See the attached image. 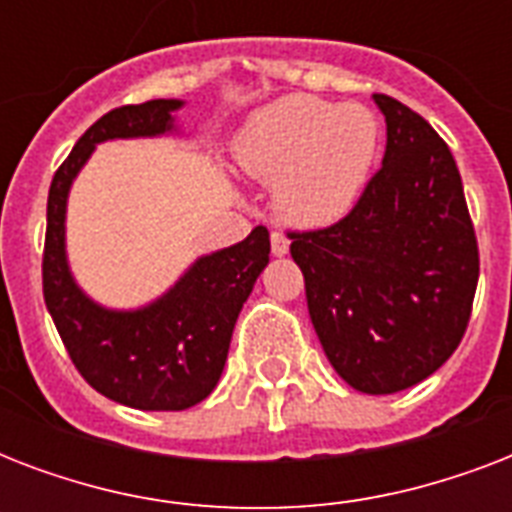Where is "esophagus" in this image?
<instances>
[{
	"label": "esophagus",
	"instance_id": "1",
	"mask_svg": "<svg viewBox=\"0 0 512 512\" xmlns=\"http://www.w3.org/2000/svg\"><path fill=\"white\" fill-rule=\"evenodd\" d=\"M271 252L276 257H284L289 252V239L281 231L271 233Z\"/></svg>",
	"mask_w": 512,
	"mask_h": 512
}]
</instances>
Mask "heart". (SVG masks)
Listing matches in <instances>:
<instances>
[{"label": "heart", "mask_w": 512, "mask_h": 512, "mask_svg": "<svg viewBox=\"0 0 512 512\" xmlns=\"http://www.w3.org/2000/svg\"><path fill=\"white\" fill-rule=\"evenodd\" d=\"M377 148L372 108L287 95L249 116L233 154L249 177L276 183L273 204L284 220L319 228L356 207Z\"/></svg>", "instance_id": "heart-1"}]
</instances>
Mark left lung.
Masks as SVG:
<instances>
[{
	"label": "left lung",
	"instance_id": "1",
	"mask_svg": "<svg viewBox=\"0 0 512 512\" xmlns=\"http://www.w3.org/2000/svg\"><path fill=\"white\" fill-rule=\"evenodd\" d=\"M388 124L377 175L340 223L289 233L313 329L350 388L385 396L422 382L468 329L478 244L462 177L438 132L374 95Z\"/></svg>",
	"mask_w": 512,
	"mask_h": 512
}]
</instances>
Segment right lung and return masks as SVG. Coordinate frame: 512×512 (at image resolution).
I'll return each instance as SVG.
<instances>
[{
	"label": "right lung",
	"mask_w": 512,
	"mask_h": 512,
	"mask_svg": "<svg viewBox=\"0 0 512 512\" xmlns=\"http://www.w3.org/2000/svg\"><path fill=\"white\" fill-rule=\"evenodd\" d=\"M183 100H148L100 116L52 177L47 196L42 287L58 335L84 380L116 404L143 412H183L215 390L241 305L271 255L257 225L233 247L199 257L170 292L135 311H111L84 295L66 257V204L98 143L175 132Z\"/></svg>",
	"instance_id": "right-lung-1"
}]
</instances>
